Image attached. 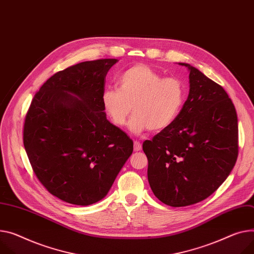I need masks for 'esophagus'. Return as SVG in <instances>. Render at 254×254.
Returning <instances> with one entry per match:
<instances>
[{
	"label": "esophagus",
	"mask_w": 254,
	"mask_h": 254,
	"mask_svg": "<svg viewBox=\"0 0 254 254\" xmlns=\"http://www.w3.org/2000/svg\"><path fill=\"white\" fill-rule=\"evenodd\" d=\"M141 143L139 142V141H137V140H136V141H134V150L135 151H139V150H141Z\"/></svg>",
	"instance_id": "esophagus-1"
}]
</instances>
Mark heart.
I'll use <instances>...</instances> for the list:
<instances>
[{
	"mask_svg": "<svg viewBox=\"0 0 254 254\" xmlns=\"http://www.w3.org/2000/svg\"><path fill=\"white\" fill-rule=\"evenodd\" d=\"M184 101L182 82L175 77H163L146 65L127 69L119 78L118 89L107 88L102 94L103 109L113 125L129 123L133 133L146 129L160 131L176 118Z\"/></svg>",
	"mask_w": 254,
	"mask_h": 254,
	"instance_id": "heart-1",
	"label": "heart"
}]
</instances>
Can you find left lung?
Listing matches in <instances>:
<instances>
[{
    "instance_id": "obj_1",
    "label": "left lung",
    "mask_w": 254,
    "mask_h": 254,
    "mask_svg": "<svg viewBox=\"0 0 254 254\" xmlns=\"http://www.w3.org/2000/svg\"><path fill=\"white\" fill-rule=\"evenodd\" d=\"M189 70L187 101L175 120L142 144L150 188L167 205L197 203L227 179L238 157V120L225 89Z\"/></svg>"
}]
</instances>
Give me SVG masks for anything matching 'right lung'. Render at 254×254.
<instances>
[{"instance_id":"1","label":"right lung","mask_w":254,"mask_h":254,"mask_svg":"<svg viewBox=\"0 0 254 254\" xmlns=\"http://www.w3.org/2000/svg\"><path fill=\"white\" fill-rule=\"evenodd\" d=\"M117 59L86 61L57 72L31 101L23 144L37 179L75 205L103 199L133 151V141L107 120L106 75Z\"/></svg>"}]
</instances>
